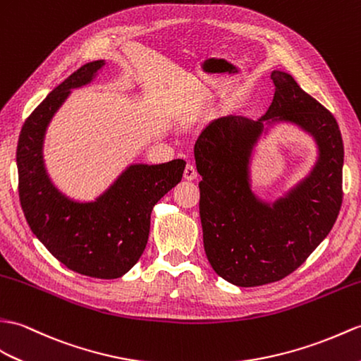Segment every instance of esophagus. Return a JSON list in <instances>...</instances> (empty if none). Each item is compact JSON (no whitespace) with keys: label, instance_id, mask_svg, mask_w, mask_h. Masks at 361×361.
<instances>
[{"label":"esophagus","instance_id":"1","mask_svg":"<svg viewBox=\"0 0 361 361\" xmlns=\"http://www.w3.org/2000/svg\"><path fill=\"white\" fill-rule=\"evenodd\" d=\"M197 169L194 167V164H190V163H188L186 164V167H184V173H183V177H184V180H188V181H192V180H195L197 178Z\"/></svg>","mask_w":361,"mask_h":361}]
</instances>
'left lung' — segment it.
Returning a JSON list of instances; mask_svg holds the SVG:
<instances>
[{
    "label": "left lung",
    "instance_id": "1",
    "mask_svg": "<svg viewBox=\"0 0 361 361\" xmlns=\"http://www.w3.org/2000/svg\"><path fill=\"white\" fill-rule=\"evenodd\" d=\"M272 104L258 121L224 116L195 142L200 219L209 263L221 279L252 288L283 280L331 232L343 201V140L337 120L289 73L274 71ZM289 121L316 138L312 175L274 205L250 189L248 158L262 121Z\"/></svg>",
    "mask_w": 361,
    "mask_h": 361
}]
</instances>
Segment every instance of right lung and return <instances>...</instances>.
I'll return each mask as SVG.
<instances>
[{"label": "right lung", "instance_id": "1", "mask_svg": "<svg viewBox=\"0 0 361 361\" xmlns=\"http://www.w3.org/2000/svg\"><path fill=\"white\" fill-rule=\"evenodd\" d=\"M104 66H81L24 121L16 147L18 194L32 232L58 262L92 279H120L145 250L150 212L183 177L184 160L128 167L102 197L78 203L58 190L46 172L43 140L47 124L71 89L85 86Z\"/></svg>", "mask_w": 361, "mask_h": 361}]
</instances>
